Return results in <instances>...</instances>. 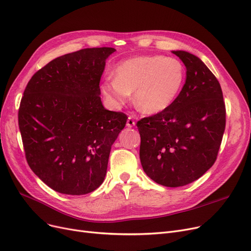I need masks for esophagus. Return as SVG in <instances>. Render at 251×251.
Masks as SVG:
<instances>
[{
    "label": "esophagus",
    "mask_w": 251,
    "mask_h": 251,
    "mask_svg": "<svg viewBox=\"0 0 251 251\" xmlns=\"http://www.w3.org/2000/svg\"><path fill=\"white\" fill-rule=\"evenodd\" d=\"M126 125H127V127H129V128L133 127V126L135 125V120L133 119V117H128Z\"/></svg>",
    "instance_id": "obj_1"
}]
</instances>
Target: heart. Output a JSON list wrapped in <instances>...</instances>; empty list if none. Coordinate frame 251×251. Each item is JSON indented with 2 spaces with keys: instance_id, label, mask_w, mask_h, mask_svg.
<instances>
[{
  "instance_id": "heart-1",
  "label": "heart",
  "mask_w": 251,
  "mask_h": 251,
  "mask_svg": "<svg viewBox=\"0 0 251 251\" xmlns=\"http://www.w3.org/2000/svg\"><path fill=\"white\" fill-rule=\"evenodd\" d=\"M185 78L180 61L164 56H139L121 62L115 78H105L100 89L115 108H120L134 91L138 109L150 115L167 110L178 97Z\"/></svg>"
}]
</instances>
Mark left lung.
Here are the masks:
<instances>
[{"instance_id":"obj_1","label":"left lung","mask_w":251,"mask_h":251,"mask_svg":"<svg viewBox=\"0 0 251 251\" xmlns=\"http://www.w3.org/2000/svg\"><path fill=\"white\" fill-rule=\"evenodd\" d=\"M186 67V80L170 107L137 122L139 156L157 184L180 187L214 165L226 126V108L216 76L199 58L173 50Z\"/></svg>"}]
</instances>
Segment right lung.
<instances>
[{
	"instance_id": "add662e5",
	"label": "right lung",
	"mask_w": 251,
	"mask_h": 251,
	"mask_svg": "<svg viewBox=\"0 0 251 251\" xmlns=\"http://www.w3.org/2000/svg\"><path fill=\"white\" fill-rule=\"evenodd\" d=\"M114 48L83 49L38 70L21 99L18 124L33 173L57 192L82 195L103 182L111 148L128 117L108 111L100 81Z\"/></svg>"
}]
</instances>
